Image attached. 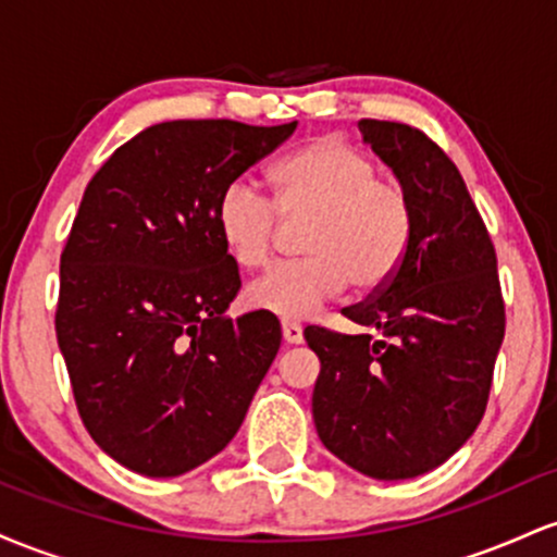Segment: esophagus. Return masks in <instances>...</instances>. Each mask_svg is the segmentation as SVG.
Wrapping results in <instances>:
<instances>
[{
    "instance_id": "34e87169",
    "label": "esophagus",
    "mask_w": 557,
    "mask_h": 557,
    "mask_svg": "<svg viewBox=\"0 0 557 557\" xmlns=\"http://www.w3.org/2000/svg\"><path fill=\"white\" fill-rule=\"evenodd\" d=\"M283 341L287 345L304 343V330H300L298 322H290V319H283Z\"/></svg>"
}]
</instances>
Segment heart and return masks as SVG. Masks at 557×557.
<instances>
[{"label":"heart","mask_w":557,"mask_h":557,"mask_svg":"<svg viewBox=\"0 0 557 557\" xmlns=\"http://www.w3.org/2000/svg\"><path fill=\"white\" fill-rule=\"evenodd\" d=\"M270 183L272 201L238 177L214 209L222 248L240 270L270 261L280 220H309L298 240L306 257L253 280L246 287L251 309L304 319L348 283L356 293H374L400 270L413 238V203L400 183L380 177L372 157L322 138L280 159Z\"/></svg>","instance_id":"obj_1"}]
</instances>
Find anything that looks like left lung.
<instances>
[{
    "label": "left lung",
    "mask_w": 557,
    "mask_h": 557,
    "mask_svg": "<svg viewBox=\"0 0 557 557\" xmlns=\"http://www.w3.org/2000/svg\"><path fill=\"white\" fill-rule=\"evenodd\" d=\"M413 203V238L387 285L343 314L380 335L306 327L319 356L311 411L324 447L372 479L437 469L474 434L505 335L487 227L450 157L419 127L359 120Z\"/></svg>",
    "instance_id": "obj_1"
}]
</instances>
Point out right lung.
Wrapping results in <instances>:
<instances>
[{
    "instance_id": "right-lung-1",
    "label": "right lung",
    "mask_w": 557,
    "mask_h": 557,
    "mask_svg": "<svg viewBox=\"0 0 557 557\" xmlns=\"http://www.w3.org/2000/svg\"><path fill=\"white\" fill-rule=\"evenodd\" d=\"M296 125L159 123L86 185L60 257L57 343L88 434L136 474L216 456L277 356V317H225L240 277L214 209Z\"/></svg>"
}]
</instances>
